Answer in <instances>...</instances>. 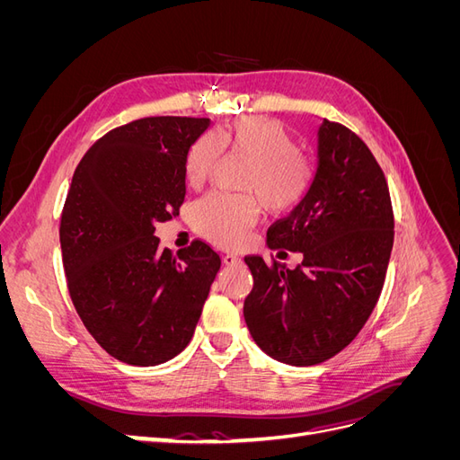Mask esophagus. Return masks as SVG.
Returning a JSON list of instances; mask_svg holds the SVG:
<instances>
[{
	"instance_id": "obj_1",
	"label": "esophagus",
	"mask_w": 460,
	"mask_h": 460,
	"mask_svg": "<svg viewBox=\"0 0 460 460\" xmlns=\"http://www.w3.org/2000/svg\"><path fill=\"white\" fill-rule=\"evenodd\" d=\"M242 259L238 257V255H234V253H226L225 257H222V262H225V264H228V267H230V264H238Z\"/></svg>"
}]
</instances>
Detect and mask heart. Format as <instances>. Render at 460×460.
Instances as JSON below:
<instances>
[{"instance_id":"obj_1","label":"heart","mask_w":460,"mask_h":460,"mask_svg":"<svg viewBox=\"0 0 460 460\" xmlns=\"http://www.w3.org/2000/svg\"><path fill=\"white\" fill-rule=\"evenodd\" d=\"M222 151L252 159L243 180L249 191L207 193L193 205L191 220L208 242L235 249L247 242L264 207L270 213H288L307 198L314 182V164L297 149L284 122L245 117L191 144L184 164L191 188L203 186L213 176Z\"/></svg>"}]
</instances>
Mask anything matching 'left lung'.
Masks as SVG:
<instances>
[{
  "mask_svg": "<svg viewBox=\"0 0 460 460\" xmlns=\"http://www.w3.org/2000/svg\"><path fill=\"white\" fill-rule=\"evenodd\" d=\"M394 208L382 166L368 146L340 122L318 130V169L311 191L269 228L272 257L247 255L253 289L243 316L255 343L291 367L338 355L363 330L382 294L394 247Z\"/></svg>",
  "mask_w": 460,
  "mask_h": 460,
  "instance_id": "1",
  "label": "left lung"
}]
</instances>
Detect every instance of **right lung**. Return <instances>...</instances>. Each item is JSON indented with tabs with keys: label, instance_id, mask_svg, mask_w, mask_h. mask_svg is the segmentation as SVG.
I'll return each instance as SVG.
<instances>
[{
	"label": "right lung",
	"instance_id": "right-lung-1",
	"mask_svg": "<svg viewBox=\"0 0 460 460\" xmlns=\"http://www.w3.org/2000/svg\"><path fill=\"white\" fill-rule=\"evenodd\" d=\"M208 119L146 117L100 137L78 163L61 213L68 294L86 330L122 363L155 367L190 343L220 269L193 240L172 255L157 222L186 198V155Z\"/></svg>",
	"mask_w": 460,
	"mask_h": 460
}]
</instances>
